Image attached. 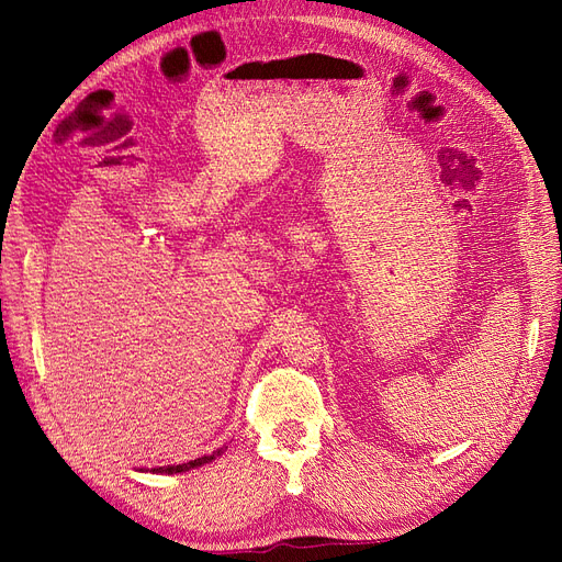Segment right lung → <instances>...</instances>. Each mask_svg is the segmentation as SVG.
Returning <instances> with one entry per match:
<instances>
[{
	"label": "right lung",
	"mask_w": 562,
	"mask_h": 562,
	"mask_svg": "<svg viewBox=\"0 0 562 562\" xmlns=\"http://www.w3.org/2000/svg\"><path fill=\"white\" fill-rule=\"evenodd\" d=\"M223 450H225V448H217V450H213V452H209V454H201V457L190 459V462H182V464L155 467V469H151V473H182V471H190V469H196V467H201V464L213 462V459H215L217 454H223Z\"/></svg>",
	"instance_id": "obj_1"
}]
</instances>
